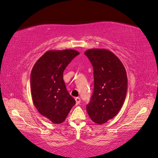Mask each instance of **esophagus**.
<instances>
[{
    "label": "esophagus",
    "mask_w": 158,
    "mask_h": 158,
    "mask_svg": "<svg viewBox=\"0 0 158 158\" xmlns=\"http://www.w3.org/2000/svg\"><path fill=\"white\" fill-rule=\"evenodd\" d=\"M75 102H76V105H78L80 103H81V98L79 97H77L75 98Z\"/></svg>",
    "instance_id": "1"
}]
</instances>
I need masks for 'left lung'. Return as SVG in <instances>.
<instances>
[{"label": "left lung", "instance_id": "obj_1", "mask_svg": "<svg viewBox=\"0 0 158 158\" xmlns=\"http://www.w3.org/2000/svg\"><path fill=\"white\" fill-rule=\"evenodd\" d=\"M94 68V89L86 111L93 122L105 124L118 113L127 93V76L121 60L111 51L90 49L85 52Z\"/></svg>", "mask_w": 158, "mask_h": 158}]
</instances>
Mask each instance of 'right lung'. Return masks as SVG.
Segmentation results:
<instances>
[{"instance_id":"right-lung-1","label":"right lung","mask_w":158,"mask_h":158,"mask_svg":"<svg viewBox=\"0 0 158 158\" xmlns=\"http://www.w3.org/2000/svg\"><path fill=\"white\" fill-rule=\"evenodd\" d=\"M79 54L74 49L49 50L31 70L30 86L34 104L40 114L54 124L63 122L75 104L67 90L63 72Z\"/></svg>"}]
</instances>
